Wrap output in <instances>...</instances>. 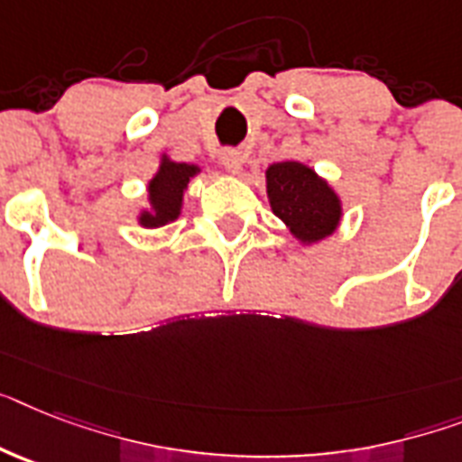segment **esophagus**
Returning a JSON list of instances; mask_svg holds the SVG:
<instances>
[{
    "label": "esophagus",
    "instance_id": "1",
    "mask_svg": "<svg viewBox=\"0 0 462 462\" xmlns=\"http://www.w3.org/2000/svg\"><path fill=\"white\" fill-rule=\"evenodd\" d=\"M222 165L226 167L228 171L238 174L240 167H243V153H240V151H236V148H226V151L222 153Z\"/></svg>",
    "mask_w": 462,
    "mask_h": 462
}]
</instances>
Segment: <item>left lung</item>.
I'll list each match as a JSON object with an SVG mask.
<instances>
[{
	"label": "left lung",
	"instance_id": "1",
	"mask_svg": "<svg viewBox=\"0 0 462 462\" xmlns=\"http://www.w3.org/2000/svg\"><path fill=\"white\" fill-rule=\"evenodd\" d=\"M266 193L273 215L302 243H316L340 222V200L314 170L300 162H276L266 170Z\"/></svg>",
	"mask_w": 462,
	"mask_h": 462
}]
</instances>
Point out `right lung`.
<instances>
[{
    "mask_svg": "<svg viewBox=\"0 0 462 462\" xmlns=\"http://www.w3.org/2000/svg\"><path fill=\"white\" fill-rule=\"evenodd\" d=\"M198 167L186 165V162H171L162 160L160 171L148 184V196H151V209L141 215L139 222L148 228L165 226L167 222H174L181 209V198L189 186L190 177L196 174Z\"/></svg>",
    "mask_w": 462,
    "mask_h": 462,
    "instance_id": "add662e5",
    "label": "right lung"
}]
</instances>
